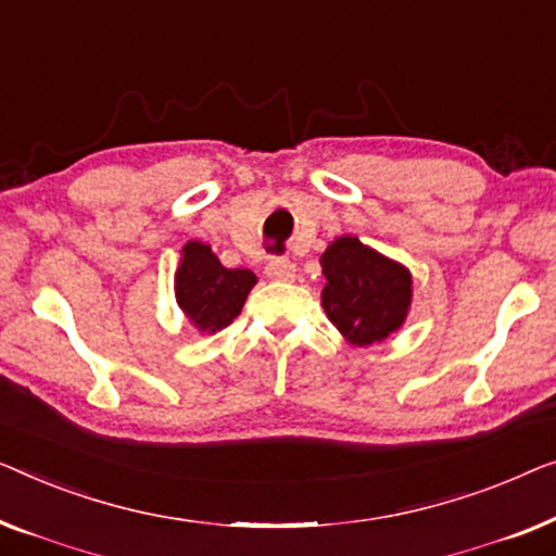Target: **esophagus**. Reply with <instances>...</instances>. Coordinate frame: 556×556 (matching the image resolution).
Instances as JSON below:
<instances>
[{"label":"esophagus","mask_w":556,"mask_h":556,"mask_svg":"<svg viewBox=\"0 0 556 556\" xmlns=\"http://www.w3.org/2000/svg\"><path fill=\"white\" fill-rule=\"evenodd\" d=\"M264 275L275 281H292L296 277V269L294 264L287 260V256H271L267 262V267H264Z\"/></svg>","instance_id":"1"}]
</instances>
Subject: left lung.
Wrapping results in <instances>:
<instances>
[{"label": "left lung", "instance_id": "1", "mask_svg": "<svg viewBox=\"0 0 556 556\" xmlns=\"http://www.w3.org/2000/svg\"><path fill=\"white\" fill-rule=\"evenodd\" d=\"M323 307L353 342L372 345L403 325L410 307V275L355 237H340L323 254Z\"/></svg>", "mask_w": 556, "mask_h": 556}]
</instances>
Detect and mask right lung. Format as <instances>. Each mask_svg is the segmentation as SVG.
<instances>
[{
    "label": "right lung",
    "instance_id": "right-lung-1",
    "mask_svg": "<svg viewBox=\"0 0 556 556\" xmlns=\"http://www.w3.org/2000/svg\"><path fill=\"white\" fill-rule=\"evenodd\" d=\"M254 285V271L226 269L201 241L184 247L181 267L176 271V300L199 330L216 332L239 317Z\"/></svg>",
    "mask_w": 556,
    "mask_h": 556
}]
</instances>
